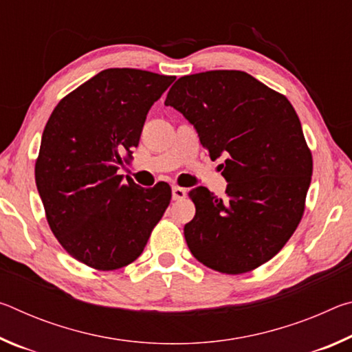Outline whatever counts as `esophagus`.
I'll return each instance as SVG.
<instances>
[{"label":"esophagus","instance_id":"obj_1","mask_svg":"<svg viewBox=\"0 0 352 352\" xmlns=\"http://www.w3.org/2000/svg\"><path fill=\"white\" fill-rule=\"evenodd\" d=\"M188 195L186 189L180 188V186H172V199L174 200H182Z\"/></svg>","mask_w":352,"mask_h":352}]
</instances>
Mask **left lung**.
Instances as JSON below:
<instances>
[{"label":"left lung","instance_id":"obj_1","mask_svg":"<svg viewBox=\"0 0 352 352\" xmlns=\"http://www.w3.org/2000/svg\"><path fill=\"white\" fill-rule=\"evenodd\" d=\"M164 105L192 124L211 160L225 155L226 197L204 186L189 192L195 205L184 225L190 253L228 275L265 264L300 223L312 177V155L294 107L234 69L180 77Z\"/></svg>","mask_w":352,"mask_h":352}]
</instances>
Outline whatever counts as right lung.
<instances>
[{
  "label": "right lung",
  "instance_id": "1",
  "mask_svg": "<svg viewBox=\"0 0 352 352\" xmlns=\"http://www.w3.org/2000/svg\"><path fill=\"white\" fill-rule=\"evenodd\" d=\"M174 76L110 68L57 104L41 136L35 183L60 245L91 269L116 270L142 253L170 201V188L118 175L146 116Z\"/></svg>",
  "mask_w": 352,
  "mask_h": 352
}]
</instances>
